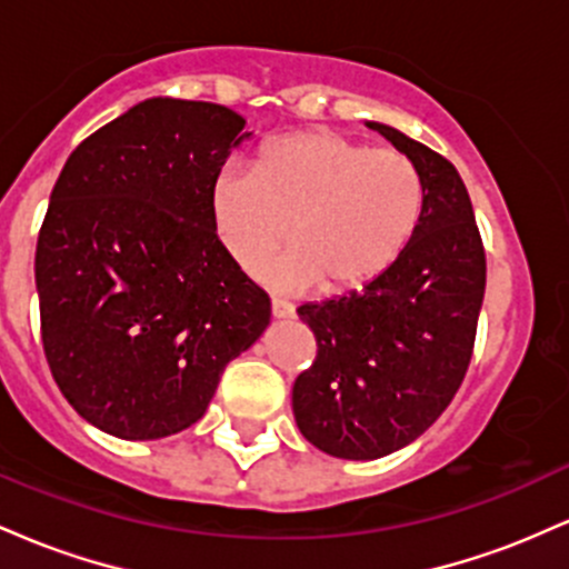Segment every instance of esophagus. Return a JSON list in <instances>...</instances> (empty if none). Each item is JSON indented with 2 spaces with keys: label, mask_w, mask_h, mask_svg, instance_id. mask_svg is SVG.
I'll return each instance as SVG.
<instances>
[{
  "label": "esophagus",
  "mask_w": 569,
  "mask_h": 569,
  "mask_svg": "<svg viewBox=\"0 0 569 569\" xmlns=\"http://www.w3.org/2000/svg\"><path fill=\"white\" fill-rule=\"evenodd\" d=\"M272 316H276V318H291L293 307L289 302H283V299L272 297Z\"/></svg>",
  "instance_id": "34e87169"
}]
</instances>
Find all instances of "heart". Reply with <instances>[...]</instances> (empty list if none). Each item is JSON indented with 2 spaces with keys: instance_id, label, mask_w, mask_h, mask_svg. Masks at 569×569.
Wrapping results in <instances>:
<instances>
[{
  "instance_id": "obj_1",
  "label": "heart",
  "mask_w": 569,
  "mask_h": 569,
  "mask_svg": "<svg viewBox=\"0 0 569 569\" xmlns=\"http://www.w3.org/2000/svg\"><path fill=\"white\" fill-rule=\"evenodd\" d=\"M426 187L398 149H375L335 130L272 141L253 171L224 168L211 211L227 253L257 272L289 238L293 251L270 270L280 289H367L420 224ZM292 232H288V227Z\"/></svg>"
}]
</instances>
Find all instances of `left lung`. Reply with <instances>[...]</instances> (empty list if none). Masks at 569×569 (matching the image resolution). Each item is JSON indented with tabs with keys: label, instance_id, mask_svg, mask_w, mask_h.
<instances>
[{
	"label": "left lung",
	"instance_id": "obj_1",
	"mask_svg": "<svg viewBox=\"0 0 569 569\" xmlns=\"http://www.w3.org/2000/svg\"><path fill=\"white\" fill-rule=\"evenodd\" d=\"M369 128L415 162L426 206L385 276L297 307L318 352L293 382V417L312 447L342 460L396 452L439 420L471 363L487 286L485 243L457 168L401 130Z\"/></svg>",
	"mask_w": 569,
	"mask_h": 569
}]
</instances>
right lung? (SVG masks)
<instances>
[{"mask_svg":"<svg viewBox=\"0 0 569 569\" xmlns=\"http://www.w3.org/2000/svg\"><path fill=\"white\" fill-rule=\"evenodd\" d=\"M243 128L219 103L147 98L58 176L34 257L42 348L63 398L103 433L149 441L198 422L270 323V297L211 211Z\"/></svg>","mask_w":569,"mask_h":569,"instance_id":"obj_1","label":"right lung"}]
</instances>
